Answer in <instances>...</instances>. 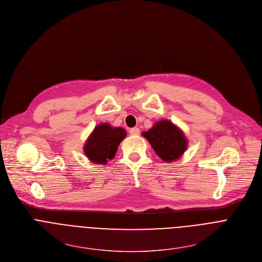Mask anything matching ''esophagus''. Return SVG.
I'll return each mask as SVG.
<instances>
[{"label": "esophagus", "instance_id": "1", "mask_svg": "<svg viewBox=\"0 0 262 262\" xmlns=\"http://www.w3.org/2000/svg\"><path fill=\"white\" fill-rule=\"evenodd\" d=\"M129 134H130V136H134V137L139 136V135H140V128H139V127L130 128V129H129Z\"/></svg>", "mask_w": 262, "mask_h": 262}]
</instances>
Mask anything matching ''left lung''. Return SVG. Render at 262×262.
<instances>
[{"mask_svg": "<svg viewBox=\"0 0 262 262\" xmlns=\"http://www.w3.org/2000/svg\"><path fill=\"white\" fill-rule=\"evenodd\" d=\"M155 153L165 162L178 160L188 147L184 132L167 119L156 121L151 128L142 133Z\"/></svg>", "mask_w": 262, "mask_h": 262, "instance_id": "8db88e82", "label": "left lung"}]
</instances>
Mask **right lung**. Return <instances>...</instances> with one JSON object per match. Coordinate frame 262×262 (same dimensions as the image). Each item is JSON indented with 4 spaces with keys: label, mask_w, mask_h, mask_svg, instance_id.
I'll return each instance as SVG.
<instances>
[{
    "label": "right lung",
    "mask_w": 262,
    "mask_h": 262,
    "mask_svg": "<svg viewBox=\"0 0 262 262\" xmlns=\"http://www.w3.org/2000/svg\"><path fill=\"white\" fill-rule=\"evenodd\" d=\"M126 137V132L122 127L112 126L104 122L97 125L87 138L83 151L85 156L93 163L107 164L113 159L119 144Z\"/></svg>",
    "instance_id": "1"
}]
</instances>
